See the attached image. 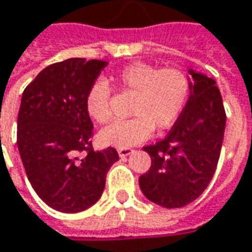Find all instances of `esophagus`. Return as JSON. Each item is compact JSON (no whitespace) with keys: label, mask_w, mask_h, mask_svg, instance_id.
Returning a JSON list of instances; mask_svg holds the SVG:
<instances>
[{"label":"esophagus","mask_w":252,"mask_h":252,"mask_svg":"<svg viewBox=\"0 0 252 252\" xmlns=\"http://www.w3.org/2000/svg\"><path fill=\"white\" fill-rule=\"evenodd\" d=\"M131 153H132V149H129V148L119 149V156H120V157H126V156H129Z\"/></svg>","instance_id":"esophagus-1"}]
</instances>
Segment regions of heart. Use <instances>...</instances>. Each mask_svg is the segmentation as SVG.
<instances>
[{"label":"heart","mask_w":252,"mask_h":252,"mask_svg":"<svg viewBox=\"0 0 252 252\" xmlns=\"http://www.w3.org/2000/svg\"><path fill=\"white\" fill-rule=\"evenodd\" d=\"M133 95L128 120L106 126L99 138L103 145L131 148L146 140L153 129H167L181 117L190 95V81L179 68H160L133 62L107 80H97L85 97L87 113L99 124L113 117L112 90Z\"/></svg>","instance_id":"heart-1"}]
</instances>
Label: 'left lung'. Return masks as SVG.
<instances>
[{
  "label": "left lung",
  "instance_id": "obj_1",
  "mask_svg": "<svg viewBox=\"0 0 252 252\" xmlns=\"http://www.w3.org/2000/svg\"><path fill=\"white\" fill-rule=\"evenodd\" d=\"M193 83L181 117L164 139L145 146L152 158L140 175L142 193L156 204L179 208L207 189L220 160L226 113L215 81L189 70Z\"/></svg>",
  "mask_w": 252,
  "mask_h": 252
}]
</instances>
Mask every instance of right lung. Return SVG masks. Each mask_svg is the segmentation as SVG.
Masks as SVG:
<instances>
[{
	"mask_svg": "<svg viewBox=\"0 0 252 252\" xmlns=\"http://www.w3.org/2000/svg\"><path fill=\"white\" fill-rule=\"evenodd\" d=\"M107 62L71 58L45 67L26 87L18 114V149L40 198L61 212L90 208L119 161L114 148L95 152L85 97Z\"/></svg>",
	"mask_w": 252,
	"mask_h": 252,
	"instance_id": "right-lung-1",
	"label": "right lung"
}]
</instances>
